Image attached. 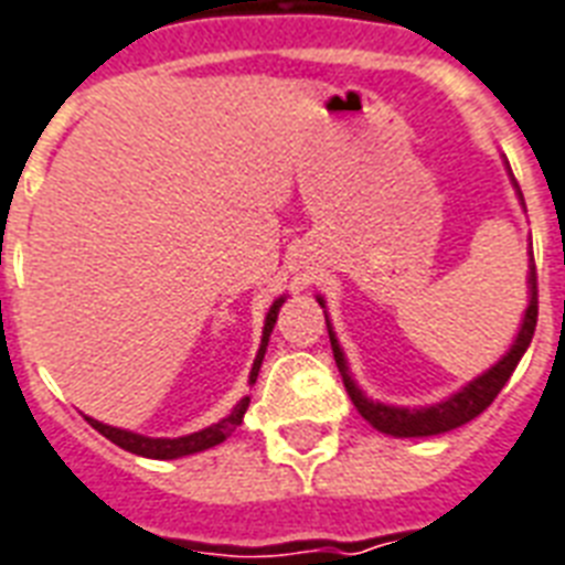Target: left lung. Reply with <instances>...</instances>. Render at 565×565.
<instances>
[{
  "label": "left lung",
  "instance_id": "left-lung-1",
  "mask_svg": "<svg viewBox=\"0 0 565 565\" xmlns=\"http://www.w3.org/2000/svg\"><path fill=\"white\" fill-rule=\"evenodd\" d=\"M522 199V193H519ZM317 301L326 308V301ZM328 322V317H326ZM534 328H536V266H534V252H531V273H527V310L525 319H522V328H519L516 340L510 345V352L501 358L495 366L478 375L475 381L460 390V393L448 395L446 402L430 404V407H393V404H381L370 402L366 395L358 390L354 377L349 375V363H345V354L337 343L334 331H331V322H328V337H331V349H334V361L337 370L343 375L345 393L354 402L358 413L363 419L370 422L372 428H377L381 434H390V437H434V434H446V430H455L466 422H472L475 416H481L487 407L492 404V398L501 393V386L508 384V377L513 375L516 363L522 361V354L534 340Z\"/></svg>",
  "mask_w": 565,
  "mask_h": 565
}]
</instances>
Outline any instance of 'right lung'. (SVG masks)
Segmentation results:
<instances>
[{"mask_svg": "<svg viewBox=\"0 0 565 565\" xmlns=\"http://www.w3.org/2000/svg\"><path fill=\"white\" fill-rule=\"evenodd\" d=\"M284 305V296L281 299L273 301V308L266 313V322H264V337H260V349H257V358L252 363V372H248V384H255L257 381V372H260V363H264V352H266V343H269V334H273L275 328V319H278V310ZM248 407V395L246 398H239L237 407L220 419L216 425L211 428H202L195 430V434H188V437H175V439H163V437H143V434H135V430H122V428H110L105 422H96L87 416L93 428L99 430L102 437H108L114 446L126 448L131 455H140V457H152V460H175V457H188L195 455V451H204V448H213L220 446L222 439L231 437L234 430L239 428V422H243V413Z\"/></svg>", "mask_w": 565, "mask_h": 565, "instance_id": "1", "label": "right lung"}]
</instances>
